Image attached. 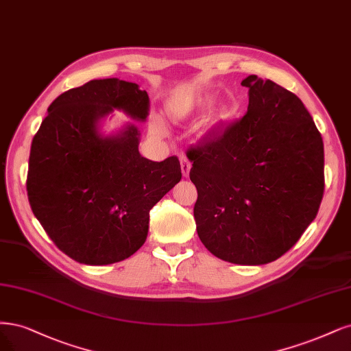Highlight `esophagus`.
Wrapping results in <instances>:
<instances>
[{
  "label": "esophagus",
  "mask_w": 351,
  "mask_h": 351,
  "mask_svg": "<svg viewBox=\"0 0 351 351\" xmlns=\"http://www.w3.org/2000/svg\"><path fill=\"white\" fill-rule=\"evenodd\" d=\"M180 165H181V173H183V177H189L191 164H190V161L186 158V156H181V158H180Z\"/></svg>",
  "instance_id": "1"
}]
</instances>
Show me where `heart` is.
Masks as SVG:
<instances>
[{
  "instance_id": "obj_1",
  "label": "heart",
  "mask_w": 351,
  "mask_h": 351,
  "mask_svg": "<svg viewBox=\"0 0 351 351\" xmlns=\"http://www.w3.org/2000/svg\"><path fill=\"white\" fill-rule=\"evenodd\" d=\"M215 103H216V99H215L213 94H204L203 97H200V99L197 100L196 107L200 108V110H208V108H212V107H213ZM229 117H231V112H229V108L223 107L222 110H221L219 113H217V116H216V119H215V122H213V126H219L221 123L226 122V120H228ZM154 129H155V132H158V134H165V132H167L165 123L162 122L161 119H156V120H155V122H154Z\"/></svg>"
}]
</instances>
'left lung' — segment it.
<instances>
[{
    "instance_id": "obj_1",
    "label": "left lung",
    "mask_w": 351,
    "mask_h": 351,
    "mask_svg": "<svg viewBox=\"0 0 351 351\" xmlns=\"http://www.w3.org/2000/svg\"><path fill=\"white\" fill-rule=\"evenodd\" d=\"M247 114L187 152L197 189V235L215 257L267 264L315 219L324 195V143L299 97L250 75Z\"/></svg>"
}]
</instances>
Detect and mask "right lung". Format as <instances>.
I'll use <instances>...</instances> for the list:
<instances>
[{"label": "right lung", "mask_w": 351, "mask_h": 351, "mask_svg": "<svg viewBox=\"0 0 351 351\" xmlns=\"http://www.w3.org/2000/svg\"><path fill=\"white\" fill-rule=\"evenodd\" d=\"M114 110L145 122L147 91L119 78L68 90L47 108L32 142V210L56 247L81 264H113L135 254L147 241L149 210L181 180L177 156L143 158L134 122L103 129Z\"/></svg>", "instance_id": "right-lung-1"}]
</instances>
